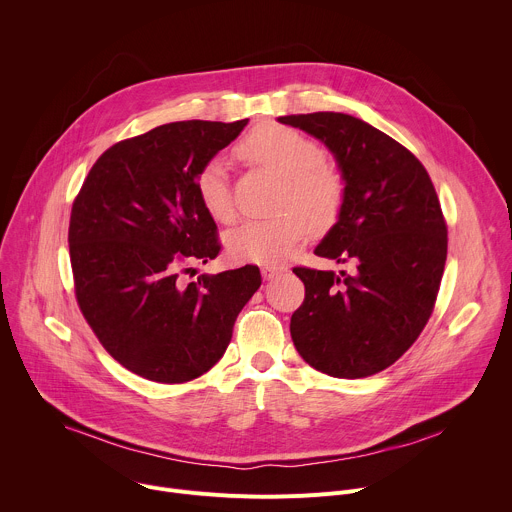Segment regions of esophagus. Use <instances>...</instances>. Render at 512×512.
<instances>
[{"label":"esophagus","mask_w":512,"mask_h":512,"mask_svg":"<svg viewBox=\"0 0 512 512\" xmlns=\"http://www.w3.org/2000/svg\"><path fill=\"white\" fill-rule=\"evenodd\" d=\"M281 271H283V267H277V265H263V267H261V275H263L265 281L277 277Z\"/></svg>","instance_id":"1"}]
</instances>
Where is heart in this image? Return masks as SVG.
I'll return each mask as SVG.
<instances>
[{"label": "heart", "mask_w": 512, "mask_h": 512, "mask_svg": "<svg viewBox=\"0 0 512 512\" xmlns=\"http://www.w3.org/2000/svg\"><path fill=\"white\" fill-rule=\"evenodd\" d=\"M239 156L277 174L279 184L273 198L275 214L245 221L225 237L227 253L235 261L279 263L296 251L310 227L322 231L338 218L344 184L326 166L322 145L308 135L283 125H263L241 141ZM196 194L214 221H235L237 208L223 158H212L200 168Z\"/></svg>", "instance_id": "1"}]
</instances>
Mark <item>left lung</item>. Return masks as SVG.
Returning <instances> with one entry per match:
<instances>
[{
    "label": "left lung",
    "instance_id": "1",
    "mask_svg": "<svg viewBox=\"0 0 512 512\" xmlns=\"http://www.w3.org/2000/svg\"><path fill=\"white\" fill-rule=\"evenodd\" d=\"M320 139L344 182V204L314 249L346 271L296 267L304 304L289 322L300 356L320 373L362 379L385 371L427 324L448 255L440 200L399 141L346 113L283 115Z\"/></svg>",
    "mask_w": 512,
    "mask_h": 512
}]
</instances>
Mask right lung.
<instances>
[{"mask_svg": "<svg viewBox=\"0 0 512 512\" xmlns=\"http://www.w3.org/2000/svg\"><path fill=\"white\" fill-rule=\"evenodd\" d=\"M247 123L176 121L119 141L72 204L81 312L105 350L143 379L186 383L210 371L261 285L255 265L180 281L186 263H208L221 249L196 176Z\"/></svg>", "mask_w": 512, "mask_h": 512, "instance_id": "add662e5", "label": "right lung"}]
</instances>
